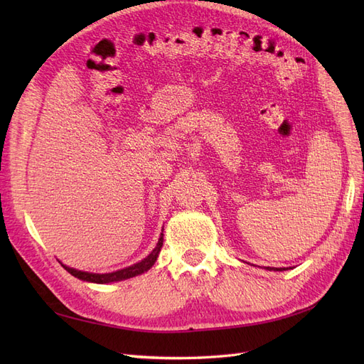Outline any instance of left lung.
I'll list each match as a JSON object with an SVG mask.
<instances>
[{
	"label": "left lung",
	"mask_w": 364,
	"mask_h": 364,
	"mask_svg": "<svg viewBox=\"0 0 364 364\" xmlns=\"http://www.w3.org/2000/svg\"><path fill=\"white\" fill-rule=\"evenodd\" d=\"M269 270H279V272H282V270H285V269H274V267H267Z\"/></svg>",
	"instance_id": "1"
}]
</instances>
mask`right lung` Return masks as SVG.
Segmentation results:
<instances>
[{"instance_id":"right-lung-1","label":"right lung","mask_w":364,"mask_h":364,"mask_svg":"<svg viewBox=\"0 0 364 364\" xmlns=\"http://www.w3.org/2000/svg\"><path fill=\"white\" fill-rule=\"evenodd\" d=\"M162 243H164V234H161L159 240H158V245L156 247L151 250L150 255L147 258H144L142 261L134 264V266H129L126 269H121V270H117V272H112V273H90V272H82V270H75L73 267H68V266H63V269L67 270L68 273H71L73 277L79 278L82 281H86V282H95V284H109V282H118V281H124V279H129V278H134V277H138V274L147 272L153 264H155L159 252H161V247H162Z\"/></svg>"}]
</instances>
